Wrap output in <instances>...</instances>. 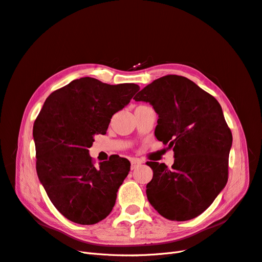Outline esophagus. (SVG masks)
<instances>
[{
  "mask_svg": "<svg viewBox=\"0 0 262 262\" xmlns=\"http://www.w3.org/2000/svg\"><path fill=\"white\" fill-rule=\"evenodd\" d=\"M141 164H142V161H140V160H138V159H132V160H131V169L134 170L135 167L141 165Z\"/></svg>",
  "mask_w": 262,
  "mask_h": 262,
  "instance_id": "1",
  "label": "esophagus"
}]
</instances>
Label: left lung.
<instances>
[{
    "label": "left lung",
    "mask_w": 262,
    "mask_h": 262,
    "mask_svg": "<svg viewBox=\"0 0 262 262\" xmlns=\"http://www.w3.org/2000/svg\"><path fill=\"white\" fill-rule=\"evenodd\" d=\"M135 101L158 114L155 137L173 149L174 163L147 162L154 175L146 186L149 203L170 221L202 214L228 182L232 133L218 101L193 81L166 75L142 89Z\"/></svg>",
    "instance_id": "8db88e82"
}]
</instances>
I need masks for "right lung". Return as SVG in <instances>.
<instances>
[{
	"label": "right lung",
	"instance_id": "right-lung-1",
	"mask_svg": "<svg viewBox=\"0 0 262 262\" xmlns=\"http://www.w3.org/2000/svg\"><path fill=\"white\" fill-rule=\"evenodd\" d=\"M139 90L135 83L82 77L46 99L33 125L36 172L50 201L69 221L95 225L112 212L130 161L113 155L96 167L89 148Z\"/></svg>",
	"mask_w": 262,
	"mask_h": 262
}]
</instances>
